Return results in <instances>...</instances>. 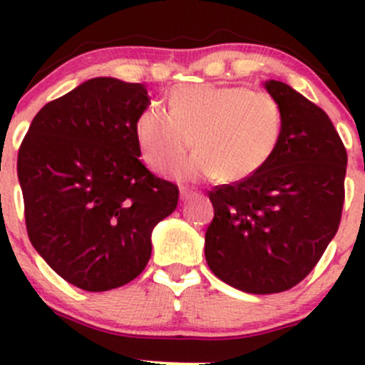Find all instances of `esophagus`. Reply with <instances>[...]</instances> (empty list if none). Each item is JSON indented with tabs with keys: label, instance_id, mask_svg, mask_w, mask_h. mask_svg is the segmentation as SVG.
Here are the masks:
<instances>
[{
	"label": "esophagus",
	"instance_id": "obj_1",
	"mask_svg": "<svg viewBox=\"0 0 365 365\" xmlns=\"http://www.w3.org/2000/svg\"><path fill=\"white\" fill-rule=\"evenodd\" d=\"M197 192H194V190L190 189H180V200L182 201H189L192 200V197H196Z\"/></svg>",
	"mask_w": 365,
	"mask_h": 365
}]
</instances>
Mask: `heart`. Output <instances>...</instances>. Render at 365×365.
<instances>
[{"label":"heart","instance_id":"heart-1","mask_svg":"<svg viewBox=\"0 0 365 365\" xmlns=\"http://www.w3.org/2000/svg\"><path fill=\"white\" fill-rule=\"evenodd\" d=\"M135 143L153 173L171 171L192 145L196 152L176 169L185 182L220 178L242 182L274 155L282 134V111L274 97L237 84H180L169 111L150 106L134 125Z\"/></svg>","mask_w":365,"mask_h":365}]
</instances>
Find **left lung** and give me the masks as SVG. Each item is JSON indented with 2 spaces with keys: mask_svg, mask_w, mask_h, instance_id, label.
I'll return each mask as SVG.
<instances>
[{
  "mask_svg": "<svg viewBox=\"0 0 365 365\" xmlns=\"http://www.w3.org/2000/svg\"><path fill=\"white\" fill-rule=\"evenodd\" d=\"M263 86L282 111L279 145L251 178L208 194L205 235L210 270L254 295L286 292L316 267L339 227L348 164L322 108L281 81Z\"/></svg>",
  "mask_w": 365,
  "mask_h": 365,
  "instance_id": "left-lung-1",
  "label": "left lung"
}]
</instances>
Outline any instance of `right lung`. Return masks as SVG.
<instances>
[{
	"instance_id": "obj_1",
	"label": "right lung",
	"mask_w": 365,
	"mask_h": 365,
	"mask_svg": "<svg viewBox=\"0 0 365 365\" xmlns=\"http://www.w3.org/2000/svg\"><path fill=\"white\" fill-rule=\"evenodd\" d=\"M148 106L145 84L93 77L43 106L19 148L29 242L86 292L138 277L153 227L178 205V187L139 160L134 125Z\"/></svg>"
}]
</instances>
